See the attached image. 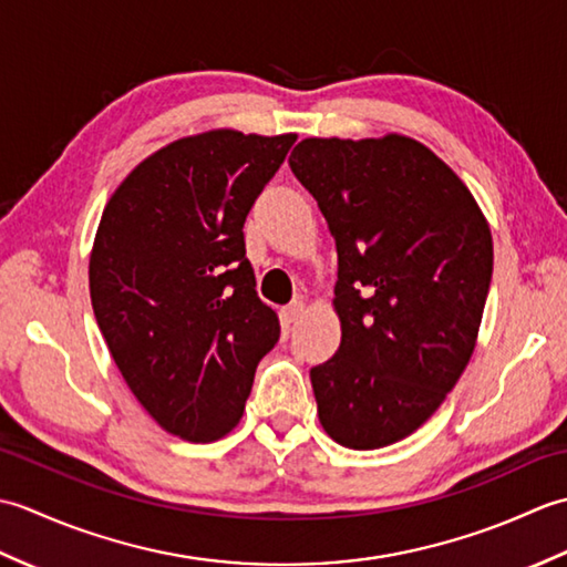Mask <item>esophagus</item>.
<instances>
[{
    "mask_svg": "<svg viewBox=\"0 0 567 567\" xmlns=\"http://www.w3.org/2000/svg\"><path fill=\"white\" fill-rule=\"evenodd\" d=\"M305 311H307L305 302H292V305H287V307L282 309V317H285V321H290V323H297L299 319H302V317H305Z\"/></svg>",
    "mask_w": 567,
    "mask_h": 567,
    "instance_id": "34e87169",
    "label": "esophagus"
}]
</instances>
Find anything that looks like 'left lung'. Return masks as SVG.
<instances>
[{
    "label": "left lung",
    "mask_w": 567,
    "mask_h": 567,
    "mask_svg": "<svg viewBox=\"0 0 567 567\" xmlns=\"http://www.w3.org/2000/svg\"><path fill=\"white\" fill-rule=\"evenodd\" d=\"M290 167L339 252L341 346L309 372L319 421L346 449H382L436 412L475 351L489 226L463 179L414 138H305Z\"/></svg>",
    "instance_id": "1"
}]
</instances>
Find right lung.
Segmentation results:
<instances>
[{
	"instance_id": "obj_1",
	"label": "right lung",
	"mask_w": 567,
	"mask_h": 567,
	"mask_svg": "<svg viewBox=\"0 0 567 567\" xmlns=\"http://www.w3.org/2000/svg\"><path fill=\"white\" fill-rule=\"evenodd\" d=\"M295 141L231 128L179 138L104 207L90 256L97 327L143 409L185 441L238 424L260 358L280 339L244 224Z\"/></svg>"
}]
</instances>
